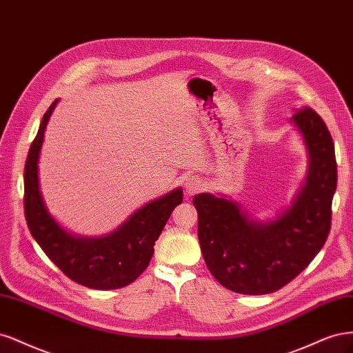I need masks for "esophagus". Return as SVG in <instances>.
I'll use <instances>...</instances> for the list:
<instances>
[{
	"instance_id": "1",
	"label": "esophagus",
	"mask_w": 353,
	"mask_h": 353,
	"mask_svg": "<svg viewBox=\"0 0 353 353\" xmlns=\"http://www.w3.org/2000/svg\"><path fill=\"white\" fill-rule=\"evenodd\" d=\"M203 189V181L198 176H189L185 181V192L189 196L195 195V193L201 192Z\"/></svg>"
}]
</instances>
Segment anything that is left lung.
<instances>
[{
    "label": "left lung",
    "mask_w": 353,
    "mask_h": 353,
    "mask_svg": "<svg viewBox=\"0 0 353 353\" xmlns=\"http://www.w3.org/2000/svg\"><path fill=\"white\" fill-rule=\"evenodd\" d=\"M290 121L302 134L310 165L290 208L276 220L254 221L237 202L211 193L192 199L207 267L220 284L236 293L265 294L286 286L321 251L332 227L337 185L332 134L310 107L298 110Z\"/></svg>",
    "instance_id": "1"
}]
</instances>
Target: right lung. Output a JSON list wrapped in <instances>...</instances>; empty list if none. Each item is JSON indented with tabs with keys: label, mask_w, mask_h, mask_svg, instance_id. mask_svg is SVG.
<instances>
[{
	"label": "right lung",
	"mask_w": 353,
	"mask_h": 353,
	"mask_svg": "<svg viewBox=\"0 0 353 353\" xmlns=\"http://www.w3.org/2000/svg\"><path fill=\"white\" fill-rule=\"evenodd\" d=\"M45 112L25 164V217L33 239L64 274L85 288L110 290L124 288L138 279L150 264L154 245L183 192L172 190L151 201L119 229L101 237H81L65 232L47 210L39 190L38 161L43 133L57 105Z\"/></svg>",
	"instance_id": "1"
}]
</instances>
